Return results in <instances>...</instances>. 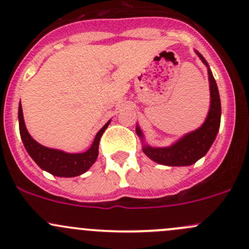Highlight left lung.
Here are the masks:
<instances>
[{
	"mask_svg": "<svg viewBox=\"0 0 249 249\" xmlns=\"http://www.w3.org/2000/svg\"><path fill=\"white\" fill-rule=\"evenodd\" d=\"M198 58L202 60L207 68H208V79H209V89H210V106L208 116L203 124L197 130L191 131L175 142L170 146L165 147H152L145 144L144 135L141 127L136 126V133L142 139L143 143V152L150 160L158 164L168 166H187L197 162L200 158L203 157L208 152L210 146L214 143L215 138L220 129L221 122V100L218 94L217 85L210 71L208 62L206 59L195 51Z\"/></svg>",
	"mask_w": 249,
	"mask_h": 249,
	"instance_id": "8db88e82",
	"label": "left lung"
}]
</instances>
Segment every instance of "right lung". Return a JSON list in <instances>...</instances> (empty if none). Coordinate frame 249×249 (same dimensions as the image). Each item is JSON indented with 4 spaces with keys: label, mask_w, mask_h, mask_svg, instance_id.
<instances>
[{
    "label": "right lung",
    "mask_w": 249,
    "mask_h": 249,
    "mask_svg": "<svg viewBox=\"0 0 249 249\" xmlns=\"http://www.w3.org/2000/svg\"><path fill=\"white\" fill-rule=\"evenodd\" d=\"M111 120L98 131L95 138L89 150L80 154H68L58 149L41 145L34 138L29 135L23 119L22 106L18 105V127H20L21 139L27 152L33 158L35 163L42 170L58 177H75L86 173L94 162L97 160L99 154V141L102 138L104 131L107 129Z\"/></svg>",
    "instance_id": "1"
}]
</instances>
